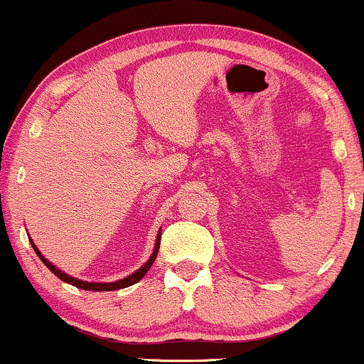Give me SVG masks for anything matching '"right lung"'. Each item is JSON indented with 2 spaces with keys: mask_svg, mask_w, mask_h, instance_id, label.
<instances>
[{
  "mask_svg": "<svg viewBox=\"0 0 364 364\" xmlns=\"http://www.w3.org/2000/svg\"><path fill=\"white\" fill-rule=\"evenodd\" d=\"M30 244H32L33 251L37 252V256L41 257L43 264H46L47 268H49V269L52 271V273L55 274L57 278L63 279V282L69 283V284H73V287L81 288V290H90V291H112V290H120V288H127V287H130V284L137 283V282H140V279H142L144 274H146L147 271H149V268H151V266H152V262L156 261L157 251H159V244H161V232H159V234H157L154 252H152V256L149 257V261L146 262V264H144L142 268H140V269L135 271L134 274H130V277H127V278H124V279H118V282H113V283H87V282H81V279H76V278H73V277H68V274L63 273V271H60V269H57L54 264H50V262L47 261L46 257L42 256L41 251H38V249L35 247V244L32 242V240H30Z\"/></svg>",
  "mask_w": 364,
  "mask_h": 364,
  "instance_id": "add662e5",
  "label": "right lung"
}]
</instances>
